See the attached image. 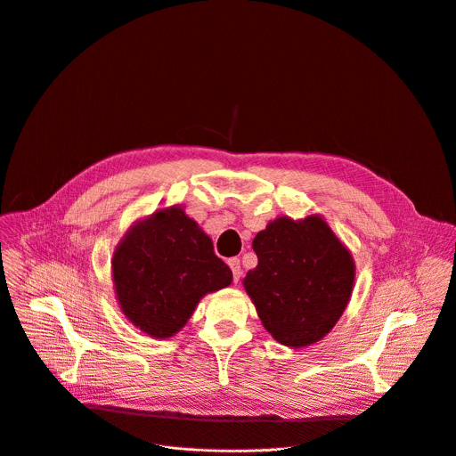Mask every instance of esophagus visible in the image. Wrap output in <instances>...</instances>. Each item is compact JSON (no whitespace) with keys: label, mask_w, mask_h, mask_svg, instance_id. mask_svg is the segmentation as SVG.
<instances>
[{"label":"esophagus","mask_w":456,"mask_h":456,"mask_svg":"<svg viewBox=\"0 0 456 456\" xmlns=\"http://www.w3.org/2000/svg\"><path fill=\"white\" fill-rule=\"evenodd\" d=\"M227 264H229V267H231V271H232V280H234V283H238V281H240V278H241V267H240V259H238V257H231Z\"/></svg>","instance_id":"obj_1"}]
</instances>
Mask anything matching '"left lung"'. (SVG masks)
I'll return each instance as SVG.
<instances>
[{
  "label": "left lung",
  "mask_w": 456,
  "mask_h": 456,
  "mask_svg": "<svg viewBox=\"0 0 456 456\" xmlns=\"http://www.w3.org/2000/svg\"><path fill=\"white\" fill-rule=\"evenodd\" d=\"M257 267L243 289L265 330L281 345L305 348L327 336L346 310L355 281L348 247L322 216H280L252 241Z\"/></svg>",
  "instance_id": "left-lung-1"
}]
</instances>
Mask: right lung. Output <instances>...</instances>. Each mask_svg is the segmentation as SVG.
Segmentation results:
<instances>
[{"label": "right lung", "instance_id": "obj_1", "mask_svg": "<svg viewBox=\"0 0 456 456\" xmlns=\"http://www.w3.org/2000/svg\"><path fill=\"white\" fill-rule=\"evenodd\" d=\"M115 297L142 334L167 339L180 332L206 294L232 281L213 240L182 206L137 220L111 257Z\"/></svg>", "mask_w": 456, "mask_h": 456}]
</instances>
